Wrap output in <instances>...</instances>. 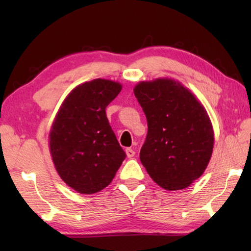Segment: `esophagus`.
Instances as JSON below:
<instances>
[{"label":"esophagus","mask_w":251,"mask_h":251,"mask_svg":"<svg viewBox=\"0 0 251 251\" xmlns=\"http://www.w3.org/2000/svg\"><path fill=\"white\" fill-rule=\"evenodd\" d=\"M125 151H126V155H127V157H128V158H131V157L135 156V151L131 150V148H126Z\"/></svg>","instance_id":"esophagus-1"}]
</instances>
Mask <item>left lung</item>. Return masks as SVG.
<instances>
[{"instance_id":"obj_1","label":"left lung","mask_w":251,"mask_h":251,"mask_svg":"<svg viewBox=\"0 0 251 251\" xmlns=\"http://www.w3.org/2000/svg\"><path fill=\"white\" fill-rule=\"evenodd\" d=\"M134 94L148 126L139 152L143 166L164 189L186 188L205 172L214 148L207 112L192 93L173 79L141 82Z\"/></svg>"}]
</instances>
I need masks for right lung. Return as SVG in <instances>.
Segmentation results:
<instances>
[{
  "mask_svg": "<svg viewBox=\"0 0 251 251\" xmlns=\"http://www.w3.org/2000/svg\"><path fill=\"white\" fill-rule=\"evenodd\" d=\"M122 85L97 78L79 85L59 108L50 133L58 175L80 194H95L115 177L126 154L106 117Z\"/></svg>",
  "mask_w": 251,
  "mask_h": 251,
  "instance_id": "add662e5",
  "label": "right lung"
}]
</instances>
